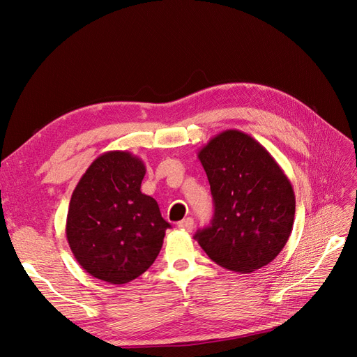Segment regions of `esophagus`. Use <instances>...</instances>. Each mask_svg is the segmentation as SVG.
<instances>
[{"instance_id":"1","label":"esophagus","mask_w":357,"mask_h":357,"mask_svg":"<svg viewBox=\"0 0 357 357\" xmlns=\"http://www.w3.org/2000/svg\"><path fill=\"white\" fill-rule=\"evenodd\" d=\"M178 228L180 229H183V231H186V232H192V229H193V226H195V222H193V219L192 218H188V219H183L181 222H178Z\"/></svg>"}]
</instances>
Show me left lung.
Returning a JSON list of instances; mask_svg holds the SVG:
<instances>
[{"label":"left lung","mask_w":357,"mask_h":357,"mask_svg":"<svg viewBox=\"0 0 357 357\" xmlns=\"http://www.w3.org/2000/svg\"><path fill=\"white\" fill-rule=\"evenodd\" d=\"M198 158L210 181L214 215L197 232L213 262L252 273L273 262L295 220V192L275 159L238 129L213 137Z\"/></svg>","instance_id":"1"}]
</instances>
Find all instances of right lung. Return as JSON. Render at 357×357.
<instances>
[{"mask_svg":"<svg viewBox=\"0 0 357 357\" xmlns=\"http://www.w3.org/2000/svg\"><path fill=\"white\" fill-rule=\"evenodd\" d=\"M144 162L123 150L96 158L75 186L66 234L75 261L92 277L125 284L158 257L169 223L142 192Z\"/></svg>","mask_w":357,"mask_h":357,"instance_id":"obj_1","label":"right lung"}]
</instances>
